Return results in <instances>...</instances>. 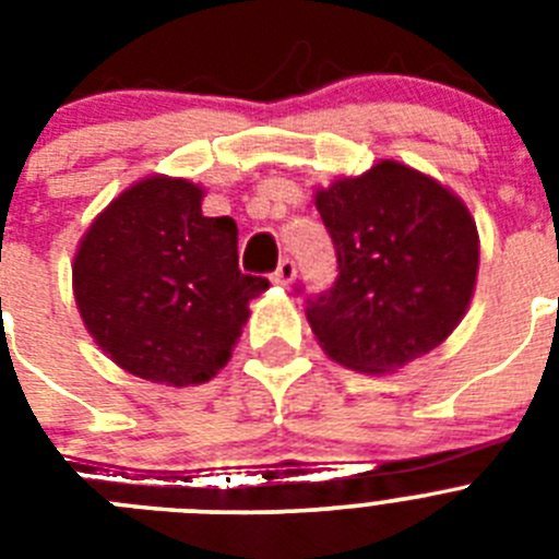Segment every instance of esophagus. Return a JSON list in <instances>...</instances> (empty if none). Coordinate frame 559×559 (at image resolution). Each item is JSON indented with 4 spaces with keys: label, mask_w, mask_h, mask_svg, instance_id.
I'll list each match as a JSON object with an SVG mask.
<instances>
[{
    "label": "esophagus",
    "mask_w": 559,
    "mask_h": 559,
    "mask_svg": "<svg viewBox=\"0 0 559 559\" xmlns=\"http://www.w3.org/2000/svg\"><path fill=\"white\" fill-rule=\"evenodd\" d=\"M294 276H296L294 260H290V257H283V260H280V265H276L274 276H271V283L283 285V288H285V285L294 283Z\"/></svg>",
    "instance_id": "34e87169"
}]
</instances>
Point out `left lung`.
Segmentation results:
<instances>
[{
  "label": "left lung",
  "instance_id": "8db88e82",
  "mask_svg": "<svg viewBox=\"0 0 559 559\" xmlns=\"http://www.w3.org/2000/svg\"><path fill=\"white\" fill-rule=\"evenodd\" d=\"M313 204L333 237L338 280L310 299L319 347L355 372H397L437 349L471 308L478 229L456 192L380 159L319 187Z\"/></svg>",
  "mask_w": 559,
  "mask_h": 559
}]
</instances>
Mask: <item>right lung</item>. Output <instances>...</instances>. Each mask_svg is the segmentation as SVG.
Wrapping results in <instances>:
<instances>
[{"label":"right lung","instance_id":"right-lung-1","mask_svg":"<svg viewBox=\"0 0 559 559\" xmlns=\"http://www.w3.org/2000/svg\"><path fill=\"white\" fill-rule=\"evenodd\" d=\"M204 187L145 176L92 221L72 290L97 347L126 372L199 386L229 364L249 302L269 288L237 269V224L206 218Z\"/></svg>","mask_w":559,"mask_h":559}]
</instances>
